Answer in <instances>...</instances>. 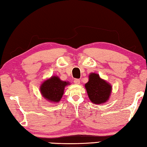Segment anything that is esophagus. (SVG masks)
<instances>
[{
	"label": "esophagus",
	"mask_w": 147,
	"mask_h": 147,
	"mask_svg": "<svg viewBox=\"0 0 147 147\" xmlns=\"http://www.w3.org/2000/svg\"><path fill=\"white\" fill-rule=\"evenodd\" d=\"M74 82L76 84H79V83H80V80H79V79H75V80H74Z\"/></svg>",
	"instance_id": "34e87169"
}]
</instances>
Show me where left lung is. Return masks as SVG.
Instances as JSON below:
<instances>
[{
  "label": "left lung",
  "mask_w": 147,
  "mask_h": 147,
  "mask_svg": "<svg viewBox=\"0 0 147 147\" xmlns=\"http://www.w3.org/2000/svg\"><path fill=\"white\" fill-rule=\"evenodd\" d=\"M85 88L89 99L94 104H102L109 101L112 92V86L106 81L101 79L98 74L91 73Z\"/></svg>",
  "instance_id": "left-lung-1"
}]
</instances>
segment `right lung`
Masks as SVG:
<instances>
[{
	"label": "right lung",
	"mask_w": 147,
	"mask_h": 147,
	"mask_svg": "<svg viewBox=\"0 0 147 147\" xmlns=\"http://www.w3.org/2000/svg\"><path fill=\"white\" fill-rule=\"evenodd\" d=\"M68 82L61 81L57 76H52L44 81L40 87V91L44 98L48 101L58 102L63 97L65 86Z\"/></svg>",
	"instance_id": "obj_1"
}]
</instances>
